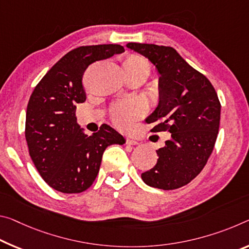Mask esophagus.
Listing matches in <instances>:
<instances>
[{
	"instance_id": "obj_1",
	"label": "esophagus",
	"mask_w": 249,
	"mask_h": 249,
	"mask_svg": "<svg viewBox=\"0 0 249 249\" xmlns=\"http://www.w3.org/2000/svg\"><path fill=\"white\" fill-rule=\"evenodd\" d=\"M126 144H128V145H137V144H139V142L135 141L134 139H131V137H126Z\"/></svg>"
}]
</instances>
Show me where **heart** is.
Returning <instances> with one entry per match:
<instances>
[{"label": "heart", "mask_w": 249, "mask_h": 249, "mask_svg": "<svg viewBox=\"0 0 249 249\" xmlns=\"http://www.w3.org/2000/svg\"><path fill=\"white\" fill-rule=\"evenodd\" d=\"M122 66L127 80H137L142 82L151 72V63L142 55L129 53L122 57ZM143 113V106L136 102L120 103L115 105L110 112L112 122L118 128L126 129L132 122Z\"/></svg>", "instance_id": "obj_1"}]
</instances>
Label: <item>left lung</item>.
Here are the masks:
<instances>
[{
	"mask_svg": "<svg viewBox=\"0 0 249 249\" xmlns=\"http://www.w3.org/2000/svg\"><path fill=\"white\" fill-rule=\"evenodd\" d=\"M160 74V100L146 122L153 133L169 132L171 139L157 152L155 166L142 179L169 191L188 184L202 172L214 149L220 122V102L210 80L192 68L171 46L128 43Z\"/></svg>",
	"mask_w": 249,
	"mask_h": 249,
	"instance_id": "8db88e82",
	"label": "left lung"
}]
</instances>
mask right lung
<instances>
[{
    "instance_id": "add662e5",
    "label": "right lung",
    "mask_w": 249,
    "mask_h": 249,
    "mask_svg": "<svg viewBox=\"0 0 249 249\" xmlns=\"http://www.w3.org/2000/svg\"><path fill=\"white\" fill-rule=\"evenodd\" d=\"M122 52L124 47L118 44L76 47L51 68L30 97L25 121L30 156L42 178L58 192L86 191L96 178L105 148L125 142L106 124L85 135L75 114L76 104L86 101V69Z\"/></svg>"
}]
</instances>
